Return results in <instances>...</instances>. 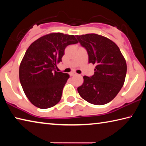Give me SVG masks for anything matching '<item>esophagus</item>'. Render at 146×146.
I'll return each instance as SVG.
<instances>
[{
    "label": "esophagus",
    "mask_w": 146,
    "mask_h": 146,
    "mask_svg": "<svg viewBox=\"0 0 146 146\" xmlns=\"http://www.w3.org/2000/svg\"><path fill=\"white\" fill-rule=\"evenodd\" d=\"M76 75V73H73V72H71V73H70V75L71 76H75V75Z\"/></svg>",
    "instance_id": "esophagus-1"
}]
</instances>
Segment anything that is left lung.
Returning <instances> with one entry per match:
<instances>
[{
	"label": "left lung",
	"mask_w": 146,
	"mask_h": 146,
	"mask_svg": "<svg viewBox=\"0 0 146 146\" xmlns=\"http://www.w3.org/2000/svg\"><path fill=\"white\" fill-rule=\"evenodd\" d=\"M87 51L89 63L95 65V73L84 76L77 88L83 99L95 105L111 102L120 91L127 72L125 58L117 44L105 36L95 33L76 35Z\"/></svg>",
	"instance_id": "8db88e82"
}]
</instances>
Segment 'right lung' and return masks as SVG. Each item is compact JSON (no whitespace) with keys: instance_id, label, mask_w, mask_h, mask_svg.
<instances>
[{"instance_id":"add662e5","label":"right lung","mask_w":146,"mask_h":146,"mask_svg":"<svg viewBox=\"0 0 146 146\" xmlns=\"http://www.w3.org/2000/svg\"><path fill=\"white\" fill-rule=\"evenodd\" d=\"M74 35L56 33L46 35L32 43L26 51L19 68V78L26 97L40 109L55 106L61 99L70 75L56 71L64 50L77 44Z\"/></svg>"}]
</instances>
